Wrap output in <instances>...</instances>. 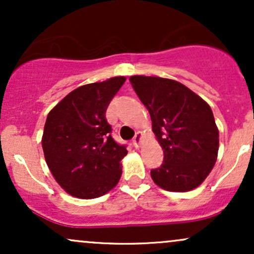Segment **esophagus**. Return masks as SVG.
<instances>
[{
	"mask_svg": "<svg viewBox=\"0 0 254 254\" xmlns=\"http://www.w3.org/2000/svg\"><path fill=\"white\" fill-rule=\"evenodd\" d=\"M141 139H142V133L138 131V132H136V135H135V137H133V139H132V143H133V145H135L136 148H138L139 144H141Z\"/></svg>",
	"mask_w": 254,
	"mask_h": 254,
	"instance_id": "1",
	"label": "esophagus"
}]
</instances>
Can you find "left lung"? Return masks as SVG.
<instances>
[{
    "label": "left lung",
    "mask_w": 254,
    "mask_h": 254,
    "mask_svg": "<svg viewBox=\"0 0 254 254\" xmlns=\"http://www.w3.org/2000/svg\"><path fill=\"white\" fill-rule=\"evenodd\" d=\"M130 82L149 111L153 132L164 149V162L151 179L167 191L198 188L217 159L218 129L208 104L178 81L135 75Z\"/></svg>",
    "instance_id": "1"
}]
</instances>
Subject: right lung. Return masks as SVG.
I'll return each mask as SVG.
<instances>
[{
    "label": "right lung",
    "instance_id": "obj_1",
    "mask_svg": "<svg viewBox=\"0 0 254 254\" xmlns=\"http://www.w3.org/2000/svg\"><path fill=\"white\" fill-rule=\"evenodd\" d=\"M125 80L116 76L78 87L49 112L44 156L56 182L71 196L100 197L121 179V161L127 150L112 138L105 115Z\"/></svg>",
    "mask_w": 254,
    "mask_h": 254
}]
</instances>
